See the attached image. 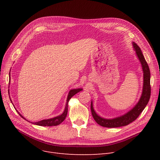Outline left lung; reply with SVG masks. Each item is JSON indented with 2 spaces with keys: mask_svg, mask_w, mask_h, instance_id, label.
<instances>
[{
  "mask_svg": "<svg viewBox=\"0 0 160 160\" xmlns=\"http://www.w3.org/2000/svg\"><path fill=\"white\" fill-rule=\"evenodd\" d=\"M132 44L134 50H136V55L141 64L142 72H143V86H142V91L141 98L139 102L131 110L122 116L112 119H104L100 117L94 110L93 102L91 101V110L92 115H93V119L97 122V123L102 126V127L106 128H117L129 124L138 118L149 101L151 93L150 72L149 67L139 47L134 42H133Z\"/></svg>",
  "mask_w": 160,
  "mask_h": 160,
  "instance_id": "8db88e82",
  "label": "left lung"
}]
</instances>
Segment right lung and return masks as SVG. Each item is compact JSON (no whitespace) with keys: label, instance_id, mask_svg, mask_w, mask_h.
Segmentation results:
<instances>
[{"label":"right lung","instance_id":"right-lung-1","mask_svg":"<svg viewBox=\"0 0 160 160\" xmlns=\"http://www.w3.org/2000/svg\"><path fill=\"white\" fill-rule=\"evenodd\" d=\"M82 90V88L73 89L70 90L69 93L68 94V96H67V102H66V105H65L64 112L62 115H58L57 117H54V118L48 119H44V120H42V121H38V122H32V123L36 124V125H38V126H43V127H52V126H57L58 124H61L65 120V117L67 115V111H68V102L69 101V100L71 99V98L72 97H73L74 95H76ZM10 100H11V99H10ZM11 102H12V100H11ZM18 113L22 117V118H23L24 119L26 120V119L24 118L23 116H22L19 113Z\"/></svg>","mask_w":160,"mask_h":160}]
</instances>
